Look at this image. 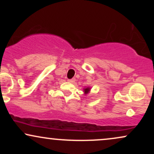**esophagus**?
I'll list each match as a JSON object with an SVG mask.
<instances>
[{
	"label": "esophagus",
	"instance_id": "esophagus-1",
	"mask_svg": "<svg viewBox=\"0 0 154 154\" xmlns=\"http://www.w3.org/2000/svg\"><path fill=\"white\" fill-rule=\"evenodd\" d=\"M68 82H71V83H74L75 82V79L73 78V79H68Z\"/></svg>",
	"mask_w": 154,
	"mask_h": 154
}]
</instances>
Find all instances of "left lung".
Wrapping results in <instances>:
<instances>
[{"label":"left lung","instance_id":"obj_1","mask_svg":"<svg viewBox=\"0 0 154 154\" xmlns=\"http://www.w3.org/2000/svg\"><path fill=\"white\" fill-rule=\"evenodd\" d=\"M91 88H90V87H87V88H84V89H83V92H84V94L86 95V94H88V93H89L90 91H91Z\"/></svg>","mask_w":154,"mask_h":154}]
</instances>
